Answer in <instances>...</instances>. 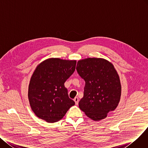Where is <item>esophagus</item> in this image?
<instances>
[{
  "instance_id": "obj_1",
  "label": "esophagus",
  "mask_w": 148,
  "mask_h": 148,
  "mask_svg": "<svg viewBox=\"0 0 148 148\" xmlns=\"http://www.w3.org/2000/svg\"><path fill=\"white\" fill-rule=\"evenodd\" d=\"M74 101L75 102V104L76 105H78V103H79V99H78V97H75L74 99Z\"/></svg>"
}]
</instances>
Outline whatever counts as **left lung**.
<instances>
[{"mask_svg":"<svg viewBox=\"0 0 148 148\" xmlns=\"http://www.w3.org/2000/svg\"><path fill=\"white\" fill-rule=\"evenodd\" d=\"M76 71L85 82L80 109L94 121L105 118L116 108L121 95L119 77L114 65L103 58H88L78 61Z\"/></svg>","mask_w":148,"mask_h":148,"instance_id":"left-lung-1","label":"left lung"}]
</instances>
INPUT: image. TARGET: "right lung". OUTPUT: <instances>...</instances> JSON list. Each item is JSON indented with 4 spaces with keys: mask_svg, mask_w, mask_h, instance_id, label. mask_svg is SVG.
Wrapping results in <instances>:
<instances>
[{
    "mask_svg": "<svg viewBox=\"0 0 148 148\" xmlns=\"http://www.w3.org/2000/svg\"><path fill=\"white\" fill-rule=\"evenodd\" d=\"M76 64V60L51 58L37 66L31 77L28 97L38 118L49 123L57 122L75 105L64 82L75 72Z\"/></svg>",
    "mask_w": 148,
    "mask_h": 148,
    "instance_id": "1",
    "label": "right lung"
}]
</instances>
